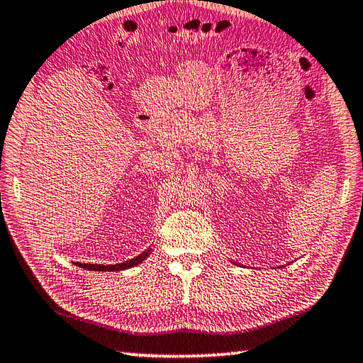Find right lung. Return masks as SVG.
I'll return each mask as SVG.
<instances>
[{
  "instance_id": "obj_1",
  "label": "right lung",
  "mask_w": 363,
  "mask_h": 363,
  "mask_svg": "<svg viewBox=\"0 0 363 363\" xmlns=\"http://www.w3.org/2000/svg\"><path fill=\"white\" fill-rule=\"evenodd\" d=\"M151 249H148L143 253H140L138 257L129 259V262H124V263H118V264H91V263H76V266H79V268H84L89 271H123V269H129L132 266H137L142 262H145L146 257H150Z\"/></svg>"
}]
</instances>
